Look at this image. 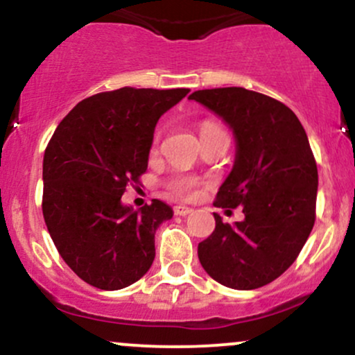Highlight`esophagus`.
Segmentation results:
<instances>
[{
  "mask_svg": "<svg viewBox=\"0 0 355 355\" xmlns=\"http://www.w3.org/2000/svg\"><path fill=\"white\" fill-rule=\"evenodd\" d=\"M175 215H180V217H185V215H189L191 209H189V207H183V205H177L175 207Z\"/></svg>",
  "mask_w": 355,
  "mask_h": 355,
  "instance_id": "34e87169",
  "label": "esophagus"
}]
</instances>
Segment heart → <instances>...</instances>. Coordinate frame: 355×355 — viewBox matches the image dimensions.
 <instances>
[{
    "mask_svg": "<svg viewBox=\"0 0 355 355\" xmlns=\"http://www.w3.org/2000/svg\"><path fill=\"white\" fill-rule=\"evenodd\" d=\"M211 130H217V128H215V126H211V125H205L202 128V133L211 132ZM170 187H172L173 193L180 195V197H185V195L193 193V189L197 187V180H195V178H191V177H178V178H175Z\"/></svg>",
    "mask_w": 355,
    "mask_h": 355,
    "instance_id": "1",
    "label": "heart"
}]
</instances>
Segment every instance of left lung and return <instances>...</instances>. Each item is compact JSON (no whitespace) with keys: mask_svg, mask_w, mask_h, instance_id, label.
<instances>
[{"mask_svg":"<svg viewBox=\"0 0 355 355\" xmlns=\"http://www.w3.org/2000/svg\"><path fill=\"white\" fill-rule=\"evenodd\" d=\"M232 130L235 160L215 207H243L234 225L218 214L198 243L211 279L237 291L263 287L294 263L315 222L319 175L307 133L291 108L262 93L230 87L189 96Z\"/></svg>","mask_w":355,"mask_h":355,"instance_id":"1","label":"left lung"}]
</instances>
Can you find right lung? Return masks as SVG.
Instances as JSON below:
<instances>
[{
    "instance_id": "add662e5",
    "label": "right lung",
    "mask_w": 355,
    "mask_h": 355,
    "mask_svg": "<svg viewBox=\"0 0 355 355\" xmlns=\"http://www.w3.org/2000/svg\"><path fill=\"white\" fill-rule=\"evenodd\" d=\"M189 88H120L80 101L61 120L43 158V217L61 259L81 280L118 291L155 259V234L173 217L153 198L121 202L148 166L155 126Z\"/></svg>"
}]
</instances>
